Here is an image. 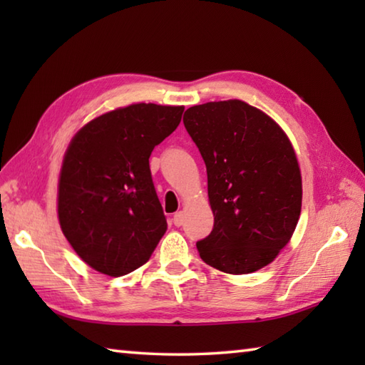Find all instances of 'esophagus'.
Here are the masks:
<instances>
[{"mask_svg":"<svg viewBox=\"0 0 365 365\" xmlns=\"http://www.w3.org/2000/svg\"><path fill=\"white\" fill-rule=\"evenodd\" d=\"M173 221H174L175 226H182L183 221H185V213H183V212H177V213L174 215Z\"/></svg>","mask_w":365,"mask_h":365,"instance_id":"obj_1","label":"esophagus"}]
</instances>
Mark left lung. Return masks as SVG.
I'll return each instance as SVG.
<instances>
[{
  "label": "left lung",
  "mask_w": 365,
  "mask_h": 365,
  "mask_svg": "<svg viewBox=\"0 0 365 365\" xmlns=\"http://www.w3.org/2000/svg\"><path fill=\"white\" fill-rule=\"evenodd\" d=\"M185 115L215 216L210 235L196 243L200 259L229 274L254 273L277 257L299 220L301 173L290 139L242 100L196 105Z\"/></svg>",
  "instance_id": "obj_1"
}]
</instances>
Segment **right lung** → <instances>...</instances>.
Masks as SVG:
<instances>
[{"instance_id": "right-lung-1", "label": "right lung", "mask_w": 365, "mask_h": 365, "mask_svg": "<svg viewBox=\"0 0 365 365\" xmlns=\"http://www.w3.org/2000/svg\"><path fill=\"white\" fill-rule=\"evenodd\" d=\"M183 106L136 103L98 115L73 136L58 185V218L91 268L113 277L150 259L168 222L149 158L180 123Z\"/></svg>"}]
</instances>
